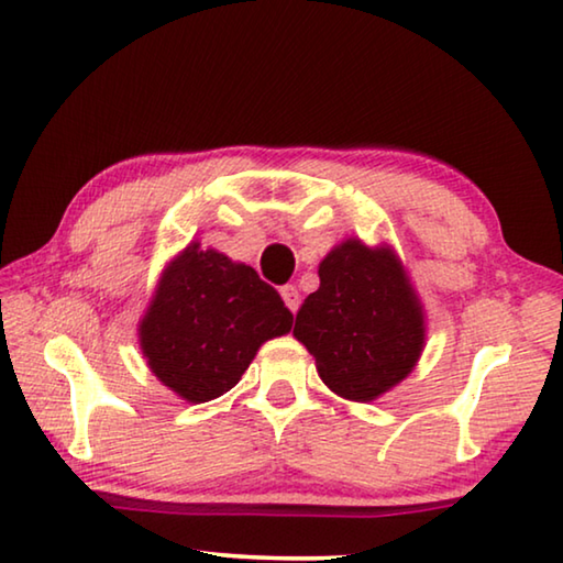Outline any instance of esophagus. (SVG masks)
<instances>
[{
  "mask_svg": "<svg viewBox=\"0 0 563 563\" xmlns=\"http://www.w3.org/2000/svg\"><path fill=\"white\" fill-rule=\"evenodd\" d=\"M280 298L285 302V308H288L290 312H295V310L300 308V292H298V288H295V285H283Z\"/></svg>",
  "mask_w": 563,
  "mask_h": 563,
  "instance_id": "esophagus-1",
  "label": "esophagus"
}]
</instances>
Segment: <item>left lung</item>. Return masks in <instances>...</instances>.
<instances>
[{
  "label": "left lung",
  "instance_id": "left-lung-1",
  "mask_svg": "<svg viewBox=\"0 0 563 563\" xmlns=\"http://www.w3.org/2000/svg\"><path fill=\"white\" fill-rule=\"evenodd\" d=\"M320 288L305 298L292 335L338 397L373 402L412 373L427 318L393 245L345 238L320 261Z\"/></svg>",
  "mask_w": 563,
  "mask_h": 563
}]
</instances>
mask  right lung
I'll return each instance as SVG.
<instances>
[{"mask_svg":"<svg viewBox=\"0 0 563 563\" xmlns=\"http://www.w3.org/2000/svg\"><path fill=\"white\" fill-rule=\"evenodd\" d=\"M292 312L251 265L190 241L139 320V345L161 385L201 405L225 395L263 342L288 335Z\"/></svg>","mask_w":563,"mask_h":563,"instance_id":"obj_1","label":"right lung"}]
</instances>
